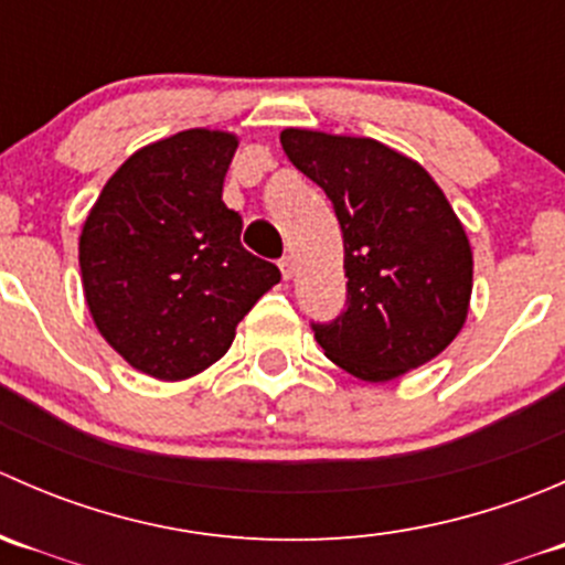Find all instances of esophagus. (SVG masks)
Returning a JSON list of instances; mask_svg holds the SVG:
<instances>
[{
  "label": "esophagus",
  "instance_id": "1",
  "mask_svg": "<svg viewBox=\"0 0 565 565\" xmlns=\"http://www.w3.org/2000/svg\"><path fill=\"white\" fill-rule=\"evenodd\" d=\"M278 267H281V276L289 281V278H292V273H295V259L289 254L281 256V259H278Z\"/></svg>",
  "mask_w": 565,
  "mask_h": 565
}]
</instances>
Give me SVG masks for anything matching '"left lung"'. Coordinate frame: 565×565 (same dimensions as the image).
<instances>
[{
  "mask_svg": "<svg viewBox=\"0 0 565 565\" xmlns=\"http://www.w3.org/2000/svg\"><path fill=\"white\" fill-rule=\"evenodd\" d=\"M289 161L333 202L344 237L347 309L315 322L324 355L366 383H388L440 355L472 292L465 226L429 172L361 136L287 128Z\"/></svg>",
  "mask_w": 565,
  "mask_h": 565,
  "instance_id": "obj_1",
  "label": "left lung"
}]
</instances>
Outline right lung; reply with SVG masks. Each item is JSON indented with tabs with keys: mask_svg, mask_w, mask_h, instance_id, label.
I'll use <instances>...</instances> for the list:
<instances>
[{
	"mask_svg": "<svg viewBox=\"0 0 565 565\" xmlns=\"http://www.w3.org/2000/svg\"><path fill=\"white\" fill-rule=\"evenodd\" d=\"M237 136L182 130L128 158L78 241L84 298L100 335L150 377H193L232 347L256 300L281 281L241 246L221 199Z\"/></svg>",
	"mask_w": 565,
	"mask_h": 565,
	"instance_id": "1",
	"label": "right lung"
}]
</instances>
